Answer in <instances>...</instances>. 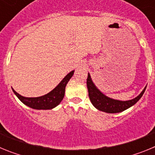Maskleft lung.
<instances>
[{
  "label": "left lung",
  "mask_w": 155,
  "mask_h": 155,
  "mask_svg": "<svg viewBox=\"0 0 155 155\" xmlns=\"http://www.w3.org/2000/svg\"><path fill=\"white\" fill-rule=\"evenodd\" d=\"M87 87L90 101L94 107L98 110L105 112V113H116L123 112L133 106L134 104H136L143 94L147 86L143 88V91L137 97L134 99L128 100V101H120V100L113 99V98L105 96V94L101 92L97 88L96 86L94 85L89 74H87Z\"/></svg>",
  "instance_id": "1"
}]
</instances>
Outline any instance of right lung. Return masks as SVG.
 Listing matches in <instances>:
<instances>
[{
    "label": "right lung",
    "instance_id": "add662e5",
    "mask_svg": "<svg viewBox=\"0 0 155 155\" xmlns=\"http://www.w3.org/2000/svg\"><path fill=\"white\" fill-rule=\"evenodd\" d=\"M74 71H71L68 74L64 77V78L60 82V84L53 90L48 94L36 98H27L21 96V94L16 92L14 89V93L22 103L28 107L34 109H52L61 103L64 97L65 87L71 77L73 76Z\"/></svg>",
    "mask_w": 155,
    "mask_h": 155
}]
</instances>
